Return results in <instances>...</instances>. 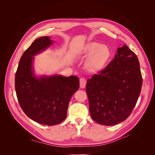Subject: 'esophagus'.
I'll return each instance as SVG.
<instances>
[{
  "label": "esophagus",
  "instance_id": "obj_1",
  "mask_svg": "<svg viewBox=\"0 0 155 155\" xmlns=\"http://www.w3.org/2000/svg\"><path fill=\"white\" fill-rule=\"evenodd\" d=\"M86 84H87V81L85 78H80L79 79V85H80V88H85L86 86Z\"/></svg>",
  "mask_w": 155,
  "mask_h": 155
}]
</instances>
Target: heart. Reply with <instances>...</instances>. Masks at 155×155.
<instances>
[{
    "instance_id": "1",
    "label": "heart",
    "mask_w": 155,
    "mask_h": 155,
    "mask_svg": "<svg viewBox=\"0 0 155 155\" xmlns=\"http://www.w3.org/2000/svg\"><path fill=\"white\" fill-rule=\"evenodd\" d=\"M111 54V50L107 45L89 42L84 47V55L88 56L85 63L86 69L91 72L100 71L109 62Z\"/></svg>"
}]
</instances>
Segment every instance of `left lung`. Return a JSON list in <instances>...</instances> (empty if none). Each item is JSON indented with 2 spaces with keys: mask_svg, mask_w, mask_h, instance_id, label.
Here are the masks:
<instances>
[{
  "mask_svg": "<svg viewBox=\"0 0 155 155\" xmlns=\"http://www.w3.org/2000/svg\"><path fill=\"white\" fill-rule=\"evenodd\" d=\"M142 77L137 55L124 45L113 60L88 79L89 111L97 124L114 125L125 120L138 101Z\"/></svg>",
  "mask_w": 155,
  "mask_h": 155,
  "instance_id": "8db88e82",
  "label": "left lung"
}]
</instances>
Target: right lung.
I'll list each match as a JSON object with an SVG mask.
<instances>
[{"label":"right lung","instance_id":"1","mask_svg":"<svg viewBox=\"0 0 155 155\" xmlns=\"http://www.w3.org/2000/svg\"><path fill=\"white\" fill-rule=\"evenodd\" d=\"M52 43L50 37H41L33 42L21 58L15 77L16 94L22 110L32 120L47 125H57L66 118L70 98L79 87L76 76H35L34 56Z\"/></svg>","mask_w":155,"mask_h":155}]
</instances>
